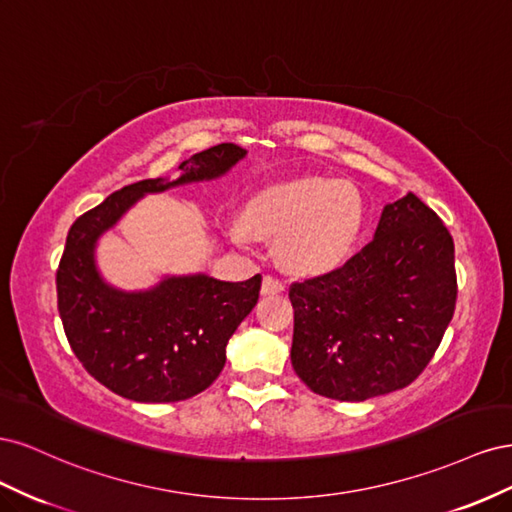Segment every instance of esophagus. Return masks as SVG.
<instances>
[{
  "instance_id": "1",
  "label": "esophagus",
  "mask_w": 512,
  "mask_h": 512,
  "mask_svg": "<svg viewBox=\"0 0 512 512\" xmlns=\"http://www.w3.org/2000/svg\"><path fill=\"white\" fill-rule=\"evenodd\" d=\"M284 290V284L277 280V277H273V275H265V280H262V288H260V292L265 294H277V292H282Z\"/></svg>"
}]
</instances>
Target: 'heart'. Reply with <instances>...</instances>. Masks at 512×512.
I'll list each match as a JSON object with an SVG mask.
<instances>
[{
    "instance_id": "obj_1",
    "label": "heart",
    "mask_w": 512,
    "mask_h": 512,
    "mask_svg": "<svg viewBox=\"0 0 512 512\" xmlns=\"http://www.w3.org/2000/svg\"><path fill=\"white\" fill-rule=\"evenodd\" d=\"M365 222V205L352 183L305 177L269 185L243 209V224L228 228L237 245L275 239L282 265L305 277L339 269L350 258Z\"/></svg>"
}]
</instances>
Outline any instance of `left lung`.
<instances>
[{
    "instance_id": "obj_1",
    "label": "left lung",
    "mask_w": 512,
    "mask_h": 512,
    "mask_svg": "<svg viewBox=\"0 0 512 512\" xmlns=\"http://www.w3.org/2000/svg\"><path fill=\"white\" fill-rule=\"evenodd\" d=\"M290 361L322 397L365 401L427 367L455 312V245L438 213L408 192L344 267L290 286Z\"/></svg>"
}]
</instances>
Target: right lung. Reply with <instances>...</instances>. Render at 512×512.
<instances>
[{"label": "right lung", "instance_id": "add662e5", "mask_svg": "<svg viewBox=\"0 0 512 512\" xmlns=\"http://www.w3.org/2000/svg\"><path fill=\"white\" fill-rule=\"evenodd\" d=\"M245 153L232 143L194 153L179 164V179L126 185L72 224L57 269L59 316L76 359L113 393L168 404L205 391L224 369L228 339L254 309L262 277L222 282L205 273L173 275L149 290L126 292L100 275L98 239L145 194L218 179Z\"/></svg>", "mask_w": 512, "mask_h": 512}]
</instances>
